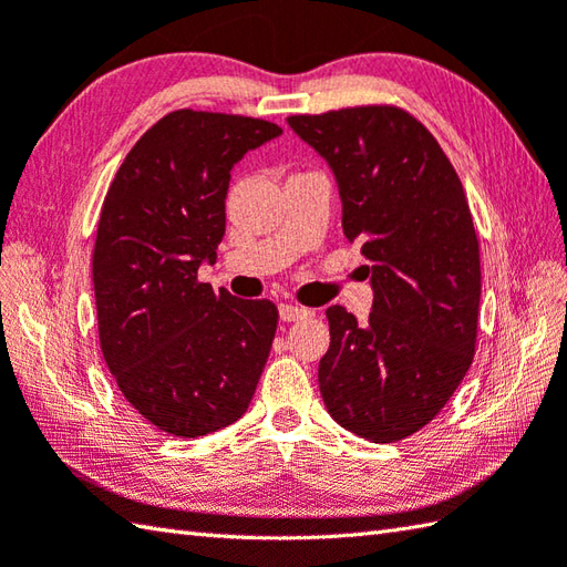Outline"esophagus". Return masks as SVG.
<instances>
[{"label": "esophagus", "instance_id": "obj_1", "mask_svg": "<svg viewBox=\"0 0 567 567\" xmlns=\"http://www.w3.org/2000/svg\"><path fill=\"white\" fill-rule=\"evenodd\" d=\"M309 317V309L297 307V305H280V319L282 321H297Z\"/></svg>", "mask_w": 567, "mask_h": 567}]
</instances>
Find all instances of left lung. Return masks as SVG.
I'll use <instances>...</instances> for the list:
<instances>
[{"label": "left lung", "mask_w": 567, "mask_h": 567, "mask_svg": "<svg viewBox=\"0 0 567 567\" xmlns=\"http://www.w3.org/2000/svg\"><path fill=\"white\" fill-rule=\"evenodd\" d=\"M287 125L334 174L343 236L361 243L373 290L365 324L327 309L321 398L353 435L403 440L445 408L474 359L482 270L467 196L437 140L398 107Z\"/></svg>", "instance_id": "left-lung-1"}]
</instances>
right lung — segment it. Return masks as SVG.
<instances>
[{"mask_svg":"<svg viewBox=\"0 0 567 567\" xmlns=\"http://www.w3.org/2000/svg\"><path fill=\"white\" fill-rule=\"evenodd\" d=\"M280 135L265 120L176 110L107 188L93 252L100 349L130 405L169 435L236 423L270 357L277 307L196 275L224 240L230 169Z\"/></svg>","mask_w":567,"mask_h":567,"instance_id":"add662e5","label":"right lung"}]
</instances>
